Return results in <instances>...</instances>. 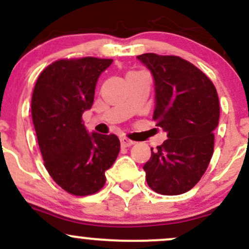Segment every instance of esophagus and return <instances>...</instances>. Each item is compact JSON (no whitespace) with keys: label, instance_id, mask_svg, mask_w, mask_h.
I'll return each mask as SVG.
<instances>
[{"label":"esophagus","instance_id":"34e87169","mask_svg":"<svg viewBox=\"0 0 249 249\" xmlns=\"http://www.w3.org/2000/svg\"><path fill=\"white\" fill-rule=\"evenodd\" d=\"M120 142H121V146H124V147H129L134 144V142H133V140H129L128 138H125V137H122L121 139H120Z\"/></svg>","mask_w":249,"mask_h":249}]
</instances>
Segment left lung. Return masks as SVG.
Masks as SVG:
<instances>
[{
  "instance_id": "8db88e82",
  "label": "left lung",
  "mask_w": 249,
  "mask_h": 249,
  "mask_svg": "<svg viewBox=\"0 0 249 249\" xmlns=\"http://www.w3.org/2000/svg\"><path fill=\"white\" fill-rule=\"evenodd\" d=\"M137 58L154 77V120L168 137L152 147L142 167L147 185L161 195H180L198 183L213 155L220 114L216 89L200 69L179 56Z\"/></svg>"
}]
</instances>
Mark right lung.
I'll list each match as a JSON object with an SVG mask.
<instances>
[{
	"mask_svg": "<svg viewBox=\"0 0 249 249\" xmlns=\"http://www.w3.org/2000/svg\"><path fill=\"white\" fill-rule=\"evenodd\" d=\"M112 59H61L36 81L31 115L44 167L60 188L76 196L104 186L105 171L120 152L115 134L88 133L82 114L92 107L95 86Z\"/></svg>",
	"mask_w": 249,
	"mask_h": 249,
	"instance_id": "add662e5",
	"label": "right lung"
}]
</instances>
